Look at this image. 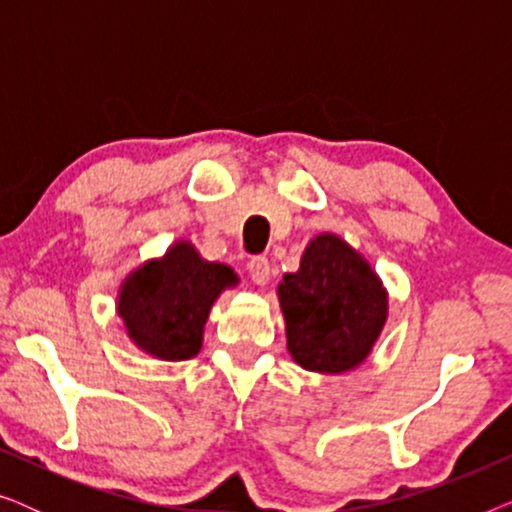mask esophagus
<instances>
[{
    "mask_svg": "<svg viewBox=\"0 0 512 512\" xmlns=\"http://www.w3.org/2000/svg\"><path fill=\"white\" fill-rule=\"evenodd\" d=\"M247 270H249L251 279H254L258 286H265L270 282V261L265 256L251 258V261L247 263Z\"/></svg>",
    "mask_w": 512,
    "mask_h": 512,
    "instance_id": "34e87169",
    "label": "esophagus"
}]
</instances>
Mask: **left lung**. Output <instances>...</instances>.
I'll use <instances>...</instances> for the list:
<instances>
[{
	"instance_id": "8db88e82",
	"label": "left lung",
	"mask_w": 512,
	"mask_h": 512,
	"mask_svg": "<svg viewBox=\"0 0 512 512\" xmlns=\"http://www.w3.org/2000/svg\"><path fill=\"white\" fill-rule=\"evenodd\" d=\"M286 349L300 368L345 375L373 352L389 317V293L368 258L335 233H319L300 268L277 284Z\"/></svg>"
}]
</instances>
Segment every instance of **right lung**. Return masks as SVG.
I'll return each instance as SVG.
<instances>
[{
    "label": "right lung",
    "mask_w": 512,
    "mask_h": 512,
    "mask_svg": "<svg viewBox=\"0 0 512 512\" xmlns=\"http://www.w3.org/2000/svg\"><path fill=\"white\" fill-rule=\"evenodd\" d=\"M240 284L226 263L207 261L188 240L172 242L118 286L116 314L128 340L158 361H186L200 354L212 305Z\"/></svg>",
    "instance_id": "add662e5"
}]
</instances>
